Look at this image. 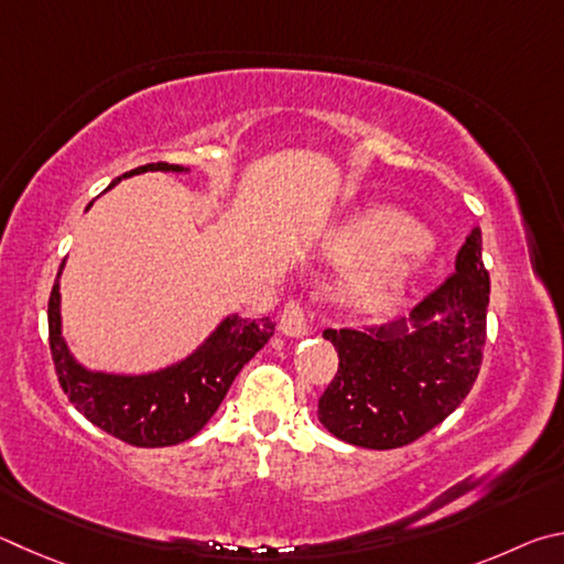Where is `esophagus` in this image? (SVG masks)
<instances>
[{"label":"esophagus","instance_id":"obj_1","mask_svg":"<svg viewBox=\"0 0 564 564\" xmlns=\"http://www.w3.org/2000/svg\"><path fill=\"white\" fill-rule=\"evenodd\" d=\"M280 332L288 334V337H304L307 334V310L297 297H292L280 312Z\"/></svg>","mask_w":564,"mask_h":564}]
</instances>
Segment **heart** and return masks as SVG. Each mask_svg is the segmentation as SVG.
Returning <instances> with one entry per match:
<instances>
[{"label": "heart", "instance_id": "b5f03b06", "mask_svg": "<svg viewBox=\"0 0 564 564\" xmlns=\"http://www.w3.org/2000/svg\"><path fill=\"white\" fill-rule=\"evenodd\" d=\"M419 242V227L406 215L397 210H373L334 237L332 254L339 260H367V257L387 254L354 284V297L364 307H387L397 297L403 272L411 267V254L421 250Z\"/></svg>", "mask_w": 564, "mask_h": 564}]
</instances>
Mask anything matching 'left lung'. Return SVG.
Here are the masks:
<instances>
[{"mask_svg":"<svg viewBox=\"0 0 564 564\" xmlns=\"http://www.w3.org/2000/svg\"><path fill=\"white\" fill-rule=\"evenodd\" d=\"M490 274L473 227L456 270L393 327L324 329L339 369L319 397L322 426L351 446L389 451L426 436L468 397L488 337Z\"/></svg>","mask_w":564,"mask_h":564,"instance_id":"8db88e82","label":"left lung"}]
</instances>
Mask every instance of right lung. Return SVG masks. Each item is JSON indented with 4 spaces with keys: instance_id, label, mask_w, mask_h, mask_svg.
I'll return each instance as SVG.
<instances>
[{
    "instance_id": "right-lung-1",
    "label": "right lung",
    "mask_w": 564,
    "mask_h": 564,
    "mask_svg": "<svg viewBox=\"0 0 564 564\" xmlns=\"http://www.w3.org/2000/svg\"><path fill=\"white\" fill-rule=\"evenodd\" d=\"M145 171H183L173 163H148ZM121 177H116V185ZM64 262L58 264L62 272ZM274 334L270 319H225L191 359L151 377H108L78 367L58 322V274L48 294V349L68 401L108 436L138 448H163L193 438L220 406L240 369Z\"/></svg>"
}]
</instances>
